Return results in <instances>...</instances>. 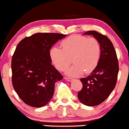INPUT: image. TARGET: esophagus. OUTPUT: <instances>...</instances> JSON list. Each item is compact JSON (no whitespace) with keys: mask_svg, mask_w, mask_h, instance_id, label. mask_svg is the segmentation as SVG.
Listing matches in <instances>:
<instances>
[{"mask_svg":"<svg viewBox=\"0 0 129 129\" xmlns=\"http://www.w3.org/2000/svg\"><path fill=\"white\" fill-rule=\"evenodd\" d=\"M64 80H66V81H71L73 80L72 78H68V77H64Z\"/></svg>","mask_w":129,"mask_h":129,"instance_id":"34e87169","label":"esophagus"}]
</instances>
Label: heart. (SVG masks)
Returning a JSON list of instances; mask_svg holds the SVG:
<instances>
[{
  "instance_id": "b5f03b06",
  "label": "heart",
  "mask_w": 129,
  "mask_h": 129,
  "mask_svg": "<svg viewBox=\"0 0 129 129\" xmlns=\"http://www.w3.org/2000/svg\"><path fill=\"white\" fill-rule=\"evenodd\" d=\"M62 48L53 46L49 56L56 68L63 71L71 63L72 66L65 70L66 75L78 76L90 73L97 66L101 56V46L95 38L84 36L72 35L61 42Z\"/></svg>"
}]
</instances>
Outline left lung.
Here are the masks:
<instances>
[{
  "label": "left lung",
  "mask_w": 129,
  "mask_h": 129,
  "mask_svg": "<svg viewBox=\"0 0 129 129\" xmlns=\"http://www.w3.org/2000/svg\"><path fill=\"white\" fill-rule=\"evenodd\" d=\"M84 35H92L101 46V56L97 66L86 78L80 79L83 88L78 93L79 100L86 106L102 104L114 89L119 68L113 44L105 36L89 30Z\"/></svg>",
  "instance_id": "obj_1"
}]
</instances>
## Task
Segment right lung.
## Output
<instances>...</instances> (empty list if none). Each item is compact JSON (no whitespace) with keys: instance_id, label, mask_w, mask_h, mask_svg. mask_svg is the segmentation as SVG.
<instances>
[{"instance_id":"add662e5","label":"right lung","mask_w":129,"mask_h":129,"mask_svg":"<svg viewBox=\"0 0 129 129\" xmlns=\"http://www.w3.org/2000/svg\"><path fill=\"white\" fill-rule=\"evenodd\" d=\"M66 35L36 33L21 41L12 58V81L20 99L33 107H42L52 99L55 83L63 79L51 64L49 50Z\"/></svg>"}]
</instances>
